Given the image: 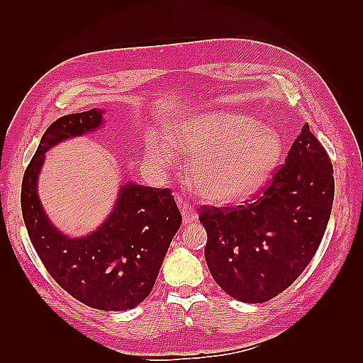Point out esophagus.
<instances>
[{
  "instance_id": "esophagus-1",
  "label": "esophagus",
  "mask_w": 363,
  "mask_h": 363,
  "mask_svg": "<svg viewBox=\"0 0 363 363\" xmlns=\"http://www.w3.org/2000/svg\"><path fill=\"white\" fill-rule=\"evenodd\" d=\"M177 206H179L181 213H182V220H184V223H186V225L196 221L198 213L194 209V206H190L187 201H184L182 198H177Z\"/></svg>"
}]
</instances>
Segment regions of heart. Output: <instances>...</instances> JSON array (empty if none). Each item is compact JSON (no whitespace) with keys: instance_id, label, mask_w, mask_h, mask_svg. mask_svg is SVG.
Listing matches in <instances>:
<instances>
[{"instance_id":"1","label":"heart","mask_w":363,"mask_h":363,"mask_svg":"<svg viewBox=\"0 0 363 363\" xmlns=\"http://www.w3.org/2000/svg\"><path fill=\"white\" fill-rule=\"evenodd\" d=\"M169 143L194 159L191 184L212 204L235 203L252 195L282 156V140L276 130L237 113L189 120L169 135ZM150 154L162 167L173 160L172 150L162 143H151Z\"/></svg>"}]
</instances>
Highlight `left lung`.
I'll use <instances>...</instances> for the list:
<instances>
[{
    "label": "left lung",
    "instance_id": "1",
    "mask_svg": "<svg viewBox=\"0 0 363 363\" xmlns=\"http://www.w3.org/2000/svg\"><path fill=\"white\" fill-rule=\"evenodd\" d=\"M333 174L326 150L304 125L285 165L259 198L199 209L207 267L229 296L265 303L296 281L325 235L334 201Z\"/></svg>",
    "mask_w": 363,
    "mask_h": 363
}]
</instances>
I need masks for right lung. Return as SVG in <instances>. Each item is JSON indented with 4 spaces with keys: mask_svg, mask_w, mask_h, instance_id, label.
<instances>
[{
    "mask_svg": "<svg viewBox=\"0 0 363 363\" xmlns=\"http://www.w3.org/2000/svg\"><path fill=\"white\" fill-rule=\"evenodd\" d=\"M104 111L64 115L46 129L21 182V212L30 242L52 279L82 304L128 311L150 295L181 212L168 189L126 181L103 225L84 237H68L46 217L37 195L45 152L67 138L103 125Z\"/></svg>",
    "mask_w": 363,
    "mask_h": 363,
    "instance_id": "1",
    "label": "right lung"
}]
</instances>
